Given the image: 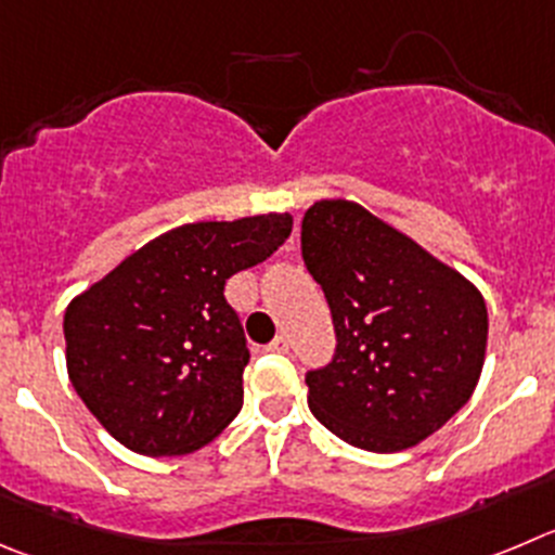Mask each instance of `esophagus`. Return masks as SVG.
Here are the masks:
<instances>
[{
    "mask_svg": "<svg viewBox=\"0 0 555 555\" xmlns=\"http://www.w3.org/2000/svg\"><path fill=\"white\" fill-rule=\"evenodd\" d=\"M266 350H268V353H287V350H289V341H287V336H282V334H279L276 339H273L271 345H268Z\"/></svg>",
    "mask_w": 555,
    "mask_h": 555,
    "instance_id": "34e87169",
    "label": "esophagus"
}]
</instances>
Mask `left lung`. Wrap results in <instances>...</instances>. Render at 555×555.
Returning a JSON list of instances; mask_svg holds the SVG:
<instances>
[{"label":"left lung","instance_id":"left-lung-1","mask_svg":"<svg viewBox=\"0 0 555 555\" xmlns=\"http://www.w3.org/2000/svg\"><path fill=\"white\" fill-rule=\"evenodd\" d=\"M301 254L336 331L331 364L307 372L309 411L350 447H416L474 395L488 348L485 298L348 199L309 207Z\"/></svg>","mask_w":555,"mask_h":555}]
</instances>
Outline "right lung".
<instances>
[{"label":"right lung","mask_w":555,"mask_h":555,"mask_svg":"<svg viewBox=\"0 0 555 555\" xmlns=\"http://www.w3.org/2000/svg\"><path fill=\"white\" fill-rule=\"evenodd\" d=\"M289 232V214L183 224L67 304V377L114 441L175 457L237 416L248 348L224 284Z\"/></svg>","instance_id":"1"}]
</instances>
